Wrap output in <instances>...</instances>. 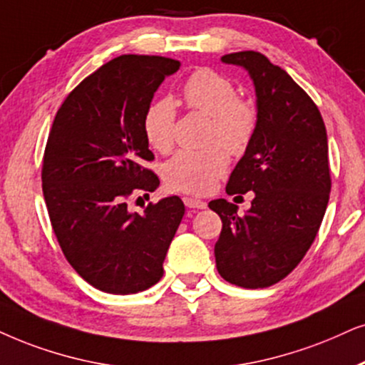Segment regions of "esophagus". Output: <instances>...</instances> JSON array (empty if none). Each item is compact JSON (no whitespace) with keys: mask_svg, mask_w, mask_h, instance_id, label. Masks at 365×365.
I'll return each instance as SVG.
<instances>
[{"mask_svg":"<svg viewBox=\"0 0 365 365\" xmlns=\"http://www.w3.org/2000/svg\"><path fill=\"white\" fill-rule=\"evenodd\" d=\"M183 204H185L188 209H205L207 204L200 198H193V197H183Z\"/></svg>","mask_w":365,"mask_h":365,"instance_id":"esophagus-1","label":"esophagus"}]
</instances>
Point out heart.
<instances>
[{
  "label": "heart",
  "instance_id": "1",
  "mask_svg": "<svg viewBox=\"0 0 365 365\" xmlns=\"http://www.w3.org/2000/svg\"><path fill=\"white\" fill-rule=\"evenodd\" d=\"M183 101L188 108L210 118L209 140L202 150H182L165 165V182L172 190L207 193L227 168V153H241L251 143L257 126L255 106L237 98V89L222 73L198 68L183 84ZM177 109L167 98L156 99L143 114V133L151 148L168 153L173 145Z\"/></svg>",
  "mask_w": 365,
  "mask_h": 365
}]
</instances>
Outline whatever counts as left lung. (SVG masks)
I'll list each match as a JSON object with an SVG mask.
<instances>
[{
	"label": "left lung",
	"instance_id": "1",
	"mask_svg": "<svg viewBox=\"0 0 365 365\" xmlns=\"http://www.w3.org/2000/svg\"><path fill=\"white\" fill-rule=\"evenodd\" d=\"M220 60L251 77L257 126L225 187L229 195L255 193L251 209L239 215L225 198L209 202L222 220L215 264L229 283L267 288L298 266L324 220L330 195L327 129L310 96L262 53Z\"/></svg>",
	"mask_w": 365,
	"mask_h": 365
}]
</instances>
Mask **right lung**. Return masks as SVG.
Returning <instances> with one entry per match:
<instances>
[{
	"label": "right lung",
	"instance_id": "1",
	"mask_svg": "<svg viewBox=\"0 0 365 365\" xmlns=\"http://www.w3.org/2000/svg\"><path fill=\"white\" fill-rule=\"evenodd\" d=\"M180 62L121 55L73 89L57 110L43 155L41 183L50 222L67 261L87 283L113 294L145 292L163 261L185 205L178 197L128 210V198L155 192L160 180L143 114Z\"/></svg>",
	"mask_w": 365,
	"mask_h": 365
}]
</instances>
